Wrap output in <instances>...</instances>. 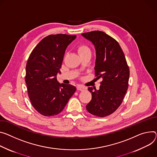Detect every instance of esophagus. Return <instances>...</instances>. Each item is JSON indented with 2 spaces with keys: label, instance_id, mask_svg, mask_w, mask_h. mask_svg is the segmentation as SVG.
I'll return each mask as SVG.
<instances>
[{
  "label": "esophagus",
  "instance_id": "1",
  "mask_svg": "<svg viewBox=\"0 0 157 157\" xmlns=\"http://www.w3.org/2000/svg\"><path fill=\"white\" fill-rule=\"evenodd\" d=\"M77 90L78 91H85L86 90V88L84 87V86H77Z\"/></svg>",
  "mask_w": 157,
  "mask_h": 157
}]
</instances>
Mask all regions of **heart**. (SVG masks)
<instances>
[{"mask_svg": "<svg viewBox=\"0 0 157 157\" xmlns=\"http://www.w3.org/2000/svg\"><path fill=\"white\" fill-rule=\"evenodd\" d=\"M77 50L79 54L81 56V57L85 55L86 54L91 53V50L90 47L87 44H79L78 46Z\"/></svg>", "mask_w": 157, "mask_h": 157, "instance_id": "heart-1", "label": "heart"}]
</instances>
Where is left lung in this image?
I'll list each match as a JSON object with an SVG mask.
<instances>
[{"instance_id":"1","label":"left lung","mask_w":157,"mask_h":157,"mask_svg":"<svg viewBox=\"0 0 157 157\" xmlns=\"http://www.w3.org/2000/svg\"><path fill=\"white\" fill-rule=\"evenodd\" d=\"M94 45L96 52L95 76L102 78L99 90L88 88L92 94L86 105L88 111L98 117H105L121 105L128 88L130 69L118 42L99 31L82 33Z\"/></svg>"}]
</instances>
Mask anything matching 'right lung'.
<instances>
[{
  "label": "right lung",
  "instance_id": "1",
  "mask_svg": "<svg viewBox=\"0 0 157 157\" xmlns=\"http://www.w3.org/2000/svg\"><path fill=\"white\" fill-rule=\"evenodd\" d=\"M76 35L51 34L42 39L28 58L25 81L32 106L40 115H58L76 90L71 84H59L60 73L66 49Z\"/></svg>",
  "mask_w": 157,
  "mask_h": 157
}]
</instances>
